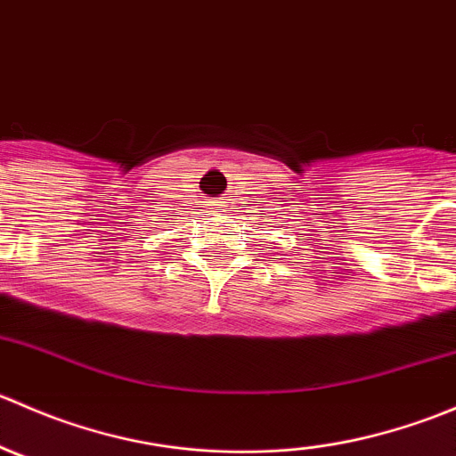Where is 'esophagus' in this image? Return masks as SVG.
<instances>
[{
    "label": "esophagus",
    "instance_id": "1",
    "mask_svg": "<svg viewBox=\"0 0 456 456\" xmlns=\"http://www.w3.org/2000/svg\"><path fill=\"white\" fill-rule=\"evenodd\" d=\"M216 209H218V211H227V202H224V200H220L218 205H216Z\"/></svg>",
    "mask_w": 456,
    "mask_h": 456
}]
</instances>
